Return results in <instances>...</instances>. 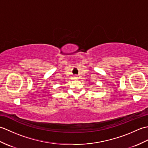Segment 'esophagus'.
<instances>
[{
	"instance_id": "34e87169",
	"label": "esophagus",
	"mask_w": 148,
	"mask_h": 148,
	"mask_svg": "<svg viewBox=\"0 0 148 148\" xmlns=\"http://www.w3.org/2000/svg\"><path fill=\"white\" fill-rule=\"evenodd\" d=\"M75 79H77V77H75Z\"/></svg>"
}]
</instances>
